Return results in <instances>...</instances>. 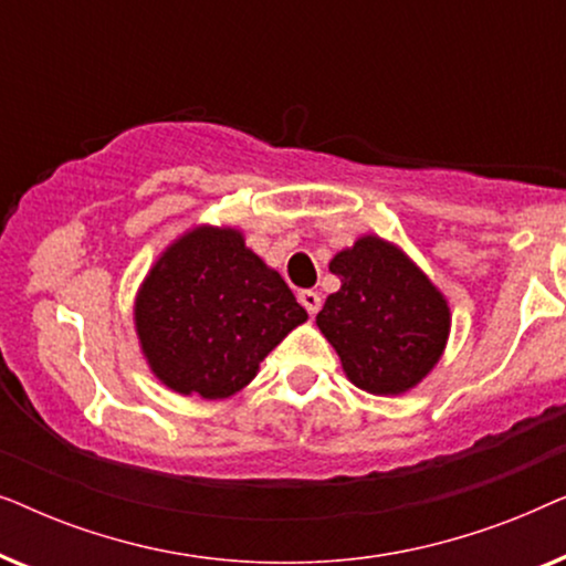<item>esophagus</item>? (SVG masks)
Masks as SVG:
<instances>
[{
	"label": "esophagus",
	"instance_id": "34e87169",
	"mask_svg": "<svg viewBox=\"0 0 566 566\" xmlns=\"http://www.w3.org/2000/svg\"><path fill=\"white\" fill-rule=\"evenodd\" d=\"M298 301H301V306H304L308 314H316L322 308V296L316 291H301L298 293Z\"/></svg>",
	"mask_w": 566,
	"mask_h": 566
}]
</instances>
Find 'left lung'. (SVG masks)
Returning a JSON list of instances; mask_svg holds the SVG:
<instances>
[{
  "label": "left lung",
  "instance_id": "obj_1",
  "mask_svg": "<svg viewBox=\"0 0 566 566\" xmlns=\"http://www.w3.org/2000/svg\"><path fill=\"white\" fill-rule=\"evenodd\" d=\"M329 270L343 285L316 314L347 378L363 391L405 394L443 355L451 308L399 247L360 237L335 254Z\"/></svg>",
  "mask_w": 566,
  "mask_h": 566
}]
</instances>
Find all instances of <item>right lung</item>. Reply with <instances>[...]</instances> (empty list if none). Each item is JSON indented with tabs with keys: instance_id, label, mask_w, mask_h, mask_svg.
<instances>
[{
	"instance_id": "1",
	"label": "right lung",
	"mask_w": 566,
	"mask_h": 566,
	"mask_svg": "<svg viewBox=\"0 0 566 566\" xmlns=\"http://www.w3.org/2000/svg\"><path fill=\"white\" fill-rule=\"evenodd\" d=\"M136 335L161 384L227 399L306 322L289 285L237 229L198 227L167 247L136 296Z\"/></svg>"
}]
</instances>
